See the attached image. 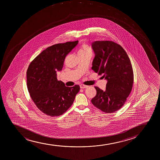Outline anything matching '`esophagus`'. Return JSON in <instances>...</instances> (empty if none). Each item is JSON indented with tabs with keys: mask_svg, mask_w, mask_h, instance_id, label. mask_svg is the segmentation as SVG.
<instances>
[{
	"mask_svg": "<svg viewBox=\"0 0 160 160\" xmlns=\"http://www.w3.org/2000/svg\"><path fill=\"white\" fill-rule=\"evenodd\" d=\"M80 88H82V89H84V88H86L87 87V86L86 85H84L83 84H81L80 85Z\"/></svg>",
	"mask_w": 160,
	"mask_h": 160,
	"instance_id": "1",
	"label": "esophagus"
}]
</instances>
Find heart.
<instances>
[{"label":"heart","mask_w":160,"mask_h":160,"mask_svg":"<svg viewBox=\"0 0 160 160\" xmlns=\"http://www.w3.org/2000/svg\"><path fill=\"white\" fill-rule=\"evenodd\" d=\"M92 48H90V46H89L86 43H82L79 48L78 54V55H84V54L92 53Z\"/></svg>","instance_id":"b5f03b06"}]
</instances>
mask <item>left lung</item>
I'll return each mask as SVG.
<instances>
[{"label": "left lung", "instance_id": "obj_1", "mask_svg": "<svg viewBox=\"0 0 160 160\" xmlns=\"http://www.w3.org/2000/svg\"><path fill=\"white\" fill-rule=\"evenodd\" d=\"M92 47L95 54L92 70L108 80L105 91L95 87L97 93L92 104L103 112L113 113L124 105L132 90L131 62L124 49L114 42L96 41Z\"/></svg>", "mask_w": 160, "mask_h": 160}]
</instances>
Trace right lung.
I'll return each instance as SVG.
<instances>
[{
  "label": "right lung",
  "mask_w": 160,
  "mask_h": 160,
  "mask_svg": "<svg viewBox=\"0 0 160 160\" xmlns=\"http://www.w3.org/2000/svg\"><path fill=\"white\" fill-rule=\"evenodd\" d=\"M78 43L77 40L52 45L38 55L28 68L27 84L31 98L38 109L48 116L62 115L80 90L79 85L66 87L57 78V71L62 69L66 56Z\"/></svg>",
  "instance_id": "right-lung-1"
}]
</instances>
